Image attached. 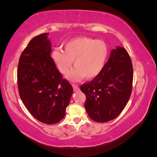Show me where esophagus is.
<instances>
[{
	"label": "esophagus",
	"instance_id": "obj_1",
	"mask_svg": "<svg viewBox=\"0 0 157 157\" xmlns=\"http://www.w3.org/2000/svg\"><path fill=\"white\" fill-rule=\"evenodd\" d=\"M72 86H73V90H74V91H78L79 90V86H78V85H76V84H72Z\"/></svg>",
	"mask_w": 157,
	"mask_h": 157
}]
</instances>
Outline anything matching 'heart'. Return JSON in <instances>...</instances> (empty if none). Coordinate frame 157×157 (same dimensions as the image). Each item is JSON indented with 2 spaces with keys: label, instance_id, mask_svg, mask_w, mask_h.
I'll return each instance as SVG.
<instances>
[{
  "label": "heart",
  "instance_id": "b5f03b06",
  "mask_svg": "<svg viewBox=\"0 0 157 157\" xmlns=\"http://www.w3.org/2000/svg\"><path fill=\"white\" fill-rule=\"evenodd\" d=\"M53 62L60 73L66 74L75 66L66 78L77 82L84 78L93 79L102 72L108 56V48L104 42L82 36L71 39L64 45V51L54 50L51 54Z\"/></svg>",
  "mask_w": 157,
  "mask_h": 157
}]
</instances>
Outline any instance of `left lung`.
Returning a JSON list of instances; mask_svg holds the SVG:
<instances>
[{"instance_id":"1","label":"left lung","mask_w":157,"mask_h":157,"mask_svg":"<svg viewBox=\"0 0 157 157\" xmlns=\"http://www.w3.org/2000/svg\"><path fill=\"white\" fill-rule=\"evenodd\" d=\"M133 67L127 50L116 46L99 75L80 89L86 95L85 109L93 121L106 123L125 107L132 89Z\"/></svg>"}]
</instances>
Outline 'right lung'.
<instances>
[{
	"mask_svg": "<svg viewBox=\"0 0 157 157\" xmlns=\"http://www.w3.org/2000/svg\"><path fill=\"white\" fill-rule=\"evenodd\" d=\"M48 35L34 37L23 51L17 81L21 99L30 113L41 123L52 124L65 116L73 90L50 57Z\"/></svg>",
	"mask_w": 157,
	"mask_h": 157,
	"instance_id": "add662e5",
	"label": "right lung"
}]
</instances>
